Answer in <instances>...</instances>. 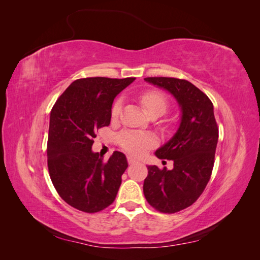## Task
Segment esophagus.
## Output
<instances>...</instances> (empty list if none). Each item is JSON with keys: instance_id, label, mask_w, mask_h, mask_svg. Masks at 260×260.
Wrapping results in <instances>:
<instances>
[{"instance_id": "1", "label": "esophagus", "mask_w": 260, "mask_h": 260, "mask_svg": "<svg viewBox=\"0 0 260 260\" xmlns=\"http://www.w3.org/2000/svg\"><path fill=\"white\" fill-rule=\"evenodd\" d=\"M128 162H129V165H133V164H137L138 160H137L136 158H133V157L129 156V157H128Z\"/></svg>"}]
</instances>
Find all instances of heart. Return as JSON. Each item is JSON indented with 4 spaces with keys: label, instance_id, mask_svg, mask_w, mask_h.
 <instances>
[{
    "label": "heart",
    "instance_id": "1",
    "mask_svg": "<svg viewBox=\"0 0 260 260\" xmlns=\"http://www.w3.org/2000/svg\"><path fill=\"white\" fill-rule=\"evenodd\" d=\"M141 104H142L144 111L146 113L155 111V109H161L162 112L166 111L167 107V100L161 93L155 91H148L143 93L140 96ZM122 107V100H117L112 108V117L117 118L119 116ZM120 145L127 151L128 153L141 156L143 155L148 148L153 147L156 144V140L152 135L143 132L137 131H125L119 138Z\"/></svg>",
    "mask_w": 260,
    "mask_h": 260
}]
</instances>
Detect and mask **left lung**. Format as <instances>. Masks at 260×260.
I'll return each instance as SVG.
<instances>
[{
    "mask_svg": "<svg viewBox=\"0 0 260 260\" xmlns=\"http://www.w3.org/2000/svg\"><path fill=\"white\" fill-rule=\"evenodd\" d=\"M144 80L168 91L181 112L177 132L155 152L160 159L174 160V168L147 166L143 184L149 205L165 214H174L196 202L210 179L219 132L214 105L206 94L186 80L167 77Z\"/></svg>",
    "mask_w": 260,
    "mask_h": 260,
    "instance_id": "1",
    "label": "left lung"
}]
</instances>
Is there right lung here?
<instances>
[{
  "label": "right lung",
  "mask_w": 260,
  "mask_h": 260,
  "mask_svg": "<svg viewBox=\"0 0 260 260\" xmlns=\"http://www.w3.org/2000/svg\"><path fill=\"white\" fill-rule=\"evenodd\" d=\"M136 78L93 77L70 84L50 115L48 166L53 185L70 206L98 212L115 201L128 167L115 151L105 162L92 151L95 131L111 123L114 99Z\"/></svg>",
  "instance_id": "add662e5"
}]
</instances>
